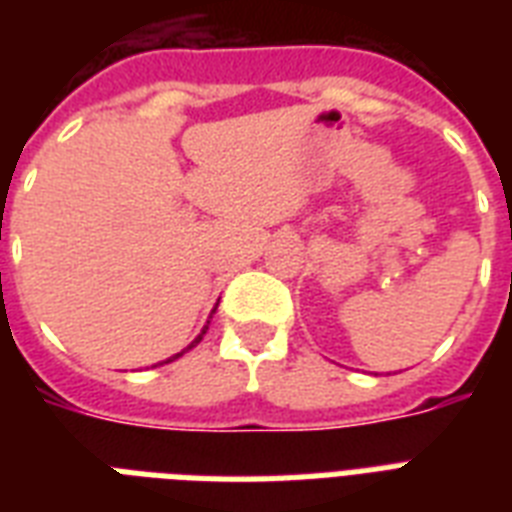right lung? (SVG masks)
<instances>
[{"instance_id": "add662e5", "label": "right lung", "mask_w": 512, "mask_h": 512, "mask_svg": "<svg viewBox=\"0 0 512 512\" xmlns=\"http://www.w3.org/2000/svg\"><path fill=\"white\" fill-rule=\"evenodd\" d=\"M209 319H212V316H209ZM207 327H209V321H207ZM207 327L201 329V335H199V337H196V340H193V342H191V348H193V345H196V342H201V337L207 335ZM183 353H185V350H183ZM183 353H177V356H183ZM177 356H172V358H177ZM172 358H167V361H172ZM167 361H164V364H167Z\"/></svg>"}]
</instances>
